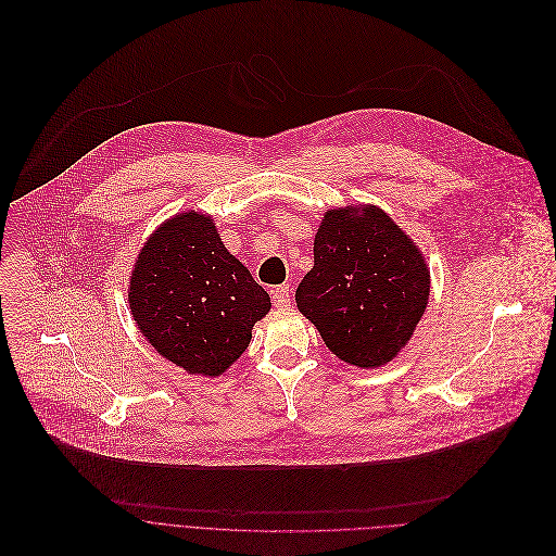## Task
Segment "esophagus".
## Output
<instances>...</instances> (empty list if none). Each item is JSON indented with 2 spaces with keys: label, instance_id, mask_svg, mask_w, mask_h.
<instances>
[{
  "label": "esophagus",
  "instance_id": "1",
  "mask_svg": "<svg viewBox=\"0 0 556 556\" xmlns=\"http://www.w3.org/2000/svg\"><path fill=\"white\" fill-rule=\"evenodd\" d=\"M274 304L276 306H289L291 304V289L289 285H280L274 289Z\"/></svg>",
  "mask_w": 556,
  "mask_h": 556
}]
</instances>
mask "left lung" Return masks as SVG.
Segmentation results:
<instances>
[{
  "label": "left lung",
  "instance_id": "left-lung-1",
  "mask_svg": "<svg viewBox=\"0 0 556 556\" xmlns=\"http://www.w3.org/2000/svg\"><path fill=\"white\" fill-rule=\"evenodd\" d=\"M427 300L425 256L381 207L321 216L295 302L332 355L357 368L386 366L409 342Z\"/></svg>",
  "mask_w": 556,
  "mask_h": 556
}]
</instances>
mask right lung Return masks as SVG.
<instances>
[{
  "label": "right lung",
  "mask_w": 556,
  "mask_h": 556,
  "mask_svg": "<svg viewBox=\"0 0 556 556\" xmlns=\"http://www.w3.org/2000/svg\"><path fill=\"white\" fill-rule=\"evenodd\" d=\"M131 315L147 342L188 375H224L250 346L269 293L220 241L212 216L175 214L131 271Z\"/></svg>",
  "instance_id": "obj_1"
}]
</instances>
